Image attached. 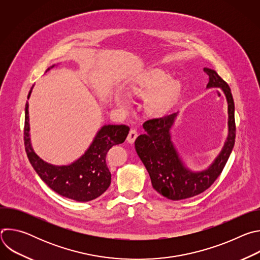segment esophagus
<instances>
[{"label": "esophagus", "instance_id": "34e87169", "mask_svg": "<svg viewBox=\"0 0 260 260\" xmlns=\"http://www.w3.org/2000/svg\"><path fill=\"white\" fill-rule=\"evenodd\" d=\"M137 137H138V132L136 131V129H134V128H132L131 131H129V133H128V135H127V142L128 143H131V144H133L134 142H135V140L137 139Z\"/></svg>", "mask_w": 260, "mask_h": 260}]
</instances>
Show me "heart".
<instances>
[{"mask_svg":"<svg viewBox=\"0 0 260 260\" xmlns=\"http://www.w3.org/2000/svg\"><path fill=\"white\" fill-rule=\"evenodd\" d=\"M170 74L162 69H153L143 73L137 81L129 87V92L134 95L143 96L150 94L147 108L151 113H161L170 105L181 88L180 81L170 79ZM114 103L122 109L128 107V100L123 93H115Z\"/></svg>","mask_w":260,"mask_h":260,"instance_id":"1","label":"heart"}]
</instances>
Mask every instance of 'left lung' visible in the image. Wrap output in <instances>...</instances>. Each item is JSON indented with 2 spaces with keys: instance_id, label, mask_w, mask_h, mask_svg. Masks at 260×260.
Returning <instances> with one entry per match:
<instances>
[{
  "instance_id": "8db88e82",
  "label": "left lung",
  "mask_w": 260,
  "mask_h": 260,
  "mask_svg": "<svg viewBox=\"0 0 260 260\" xmlns=\"http://www.w3.org/2000/svg\"><path fill=\"white\" fill-rule=\"evenodd\" d=\"M204 71L209 75L207 88H220L228 101L229 135L214 161L203 171H192L185 166L171 134L178 112L144 122L146 133L135 142L136 151L149 173L153 188L172 201L189 199L207 190L224 169L235 145V103L231 88L216 71L209 68Z\"/></svg>"
}]
</instances>
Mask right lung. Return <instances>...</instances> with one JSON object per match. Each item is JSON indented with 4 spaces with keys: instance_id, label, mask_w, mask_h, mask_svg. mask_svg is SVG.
Instances as JSON below:
<instances>
[{
    "instance_id": "right-lung-1",
    "label": "right lung",
    "mask_w": 260,
    "mask_h": 260,
    "mask_svg": "<svg viewBox=\"0 0 260 260\" xmlns=\"http://www.w3.org/2000/svg\"><path fill=\"white\" fill-rule=\"evenodd\" d=\"M54 67L55 64L51 66L47 71ZM32 87L28 92L27 100ZM128 132L129 127L124 124H105L99 129L84 154L77 160L67 166H54L44 161L32 149L29 134L28 103L25 104L24 146L30 165L53 191L76 202L92 201L109 188L111 173L106 164V155L111 147L125 141Z\"/></svg>"
}]
</instances>
